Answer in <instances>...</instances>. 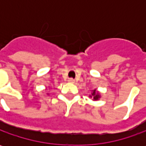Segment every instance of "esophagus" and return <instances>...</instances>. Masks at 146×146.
Segmentation results:
<instances>
[{
	"instance_id": "1",
	"label": "esophagus",
	"mask_w": 146,
	"mask_h": 146,
	"mask_svg": "<svg viewBox=\"0 0 146 146\" xmlns=\"http://www.w3.org/2000/svg\"><path fill=\"white\" fill-rule=\"evenodd\" d=\"M68 82L69 83H75V80L72 78H70V79H68Z\"/></svg>"
}]
</instances>
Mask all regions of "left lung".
<instances>
[{
  "label": "left lung",
  "mask_w": 146,
  "mask_h": 146,
  "mask_svg": "<svg viewBox=\"0 0 146 146\" xmlns=\"http://www.w3.org/2000/svg\"><path fill=\"white\" fill-rule=\"evenodd\" d=\"M92 95H93V99H94V100H98V98H99V95H98V93H96V90H94V91H93V93H92Z\"/></svg>",
  "instance_id": "left-lung-1"
}]
</instances>
